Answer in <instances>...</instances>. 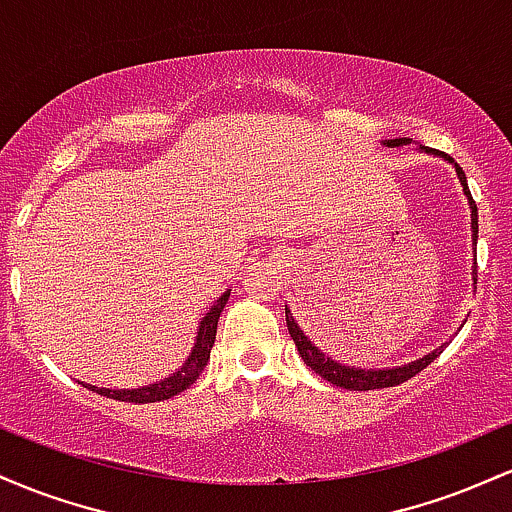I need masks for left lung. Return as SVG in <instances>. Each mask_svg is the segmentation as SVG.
<instances>
[{
  "label": "left lung",
  "mask_w": 512,
  "mask_h": 512,
  "mask_svg": "<svg viewBox=\"0 0 512 512\" xmlns=\"http://www.w3.org/2000/svg\"><path fill=\"white\" fill-rule=\"evenodd\" d=\"M407 139H390L387 146H399L404 144ZM431 151V149H428ZM433 154H438V151H433ZM448 161H455V158H450L448 154H443ZM455 170L457 175H460V182L464 187V195L469 197V204H472V228H474V245H477V238H479V216H477V202L472 199V192H469L467 187V178H464V170L457 166L455 163ZM477 267V264H474ZM474 274H477V269H474ZM286 325H289V334L293 337V342L298 346V354L305 361V366H310L315 370L320 378H325L327 383L337 385V387H344V390H380V387H395L399 383H407L409 378H414L416 373H421L428 363H433L436 358L443 354L445 346H440V349L433 351V354H428L424 358H419V361L409 363V366L404 368H392V370H361V368H349V366H342V363H334L332 358H325L317 346L310 344V339L305 337L301 332V327H298V322L293 320L291 310L286 308Z\"/></svg>",
  "instance_id": "obj_1"
}]
</instances>
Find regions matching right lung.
Wrapping results in <instances>:
<instances>
[{"label": "right lung", "instance_id": "obj_1", "mask_svg": "<svg viewBox=\"0 0 512 512\" xmlns=\"http://www.w3.org/2000/svg\"><path fill=\"white\" fill-rule=\"evenodd\" d=\"M228 296H231V291L223 293L219 301L214 303V308L204 315L202 325H199L197 344H195V349H192V356L187 358V363L178 370V373H173L170 378L161 380V383H154L149 387H139V390H105V387H93V385H86V387L88 390L98 392V395H103V397L120 399V402H134V404L161 402V399L175 397L178 392L187 390V387H190L199 378V375H202L204 366H207L211 346H214V342H216V325H219L221 310H223V305H226Z\"/></svg>", "mask_w": 512, "mask_h": 512}]
</instances>
